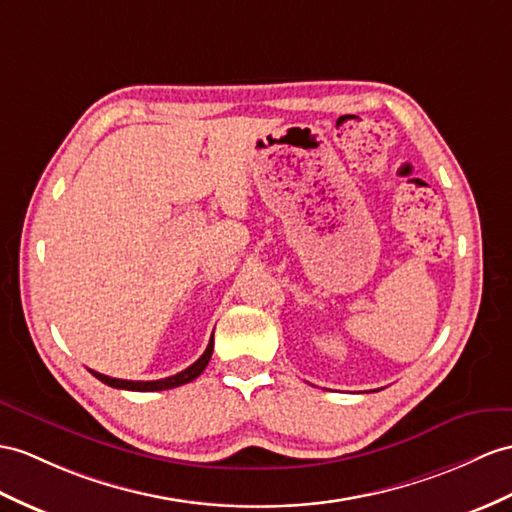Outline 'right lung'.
<instances>
[{
    "mask_svg": "<svg viewBox=\"0 0 512 512\" xmlns=\"http://www.w3.org/2000/svg\"><path fill=\"white\" fill-rule=\"evenodd\" d=\"M210 356H213V339H210L206 352L199 356L195 363L191 367H186L184 371L176 373V376H169V378H162V380H149V382H143V380H119V378H110V376H104V373H97L93 369H89L93 376L97 380H102L104 384L112 386V389H126V391H165V389H176V386H182L186 382H193L199 373H202L208 365Z\"/></svg>",
    "mask_w": 512,
    "mask_h": 512,
    "instance_id": "1",
    "label": "right lung"
}]
</instances>
